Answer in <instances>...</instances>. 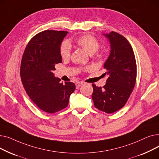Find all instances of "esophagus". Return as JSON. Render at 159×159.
Returning <instances> with one entry per match:
<instances>
[{
  "label": "esophagus",
  "mask_w": 159,
  "mask_h": 159,
  "mask_svg": "<svg viewBox=\"0 0 159 159\" xmlns=\"http://www.w3.org/2000/svg\"><path fill=\"white\" fill-rule=\"evenodd\" d=\"M82 84H83V82H76V84H75V86H76V88L78 89V88H80Z\"/></svg>",
  "instance_id": "34e87169"
}]
</instances>
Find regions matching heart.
<instances>
[{"label":"heart","mask_w":159,"mask_h":159,"mask_svg":"<svg viewBox=\"0 0 159 159\" xmlns=\"http://www.w3.org/2000/svg\"><path fill=\"white\" fill-rule=\"evenodd\" d=\"M76 43L84 48L86 51L92 55L95 53L100 47L99 40L93 35H84L75 40ZM60 54L63 59H68L71 55V45L68 42L64 41L61 43L60 46Z\"/></svg>","instance_id":"heart-1"}]
</instances>
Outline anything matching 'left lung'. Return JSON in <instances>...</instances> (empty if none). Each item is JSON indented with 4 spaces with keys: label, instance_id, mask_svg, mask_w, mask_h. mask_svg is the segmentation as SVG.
<instances>
[{
    "label": "left lung",
    "instance_id": "left-lung-1",
    "mask_svg": "<svg viewBox=\"0 0 159 159\" xmlns=\"http://www.w3.org/2000/svg\"><path fill=\"white\" fill-rule=\"evenodd\" d=\"M109 39L111 52L104 65L107 79L102 88L92 84L94 106L98 110L112 113L124 106L135 87L137 63L128 40L119 33L104 34Z\"/></svg>",
    "mask_w": 159,
    "mask_h": 159
}]
</instances>
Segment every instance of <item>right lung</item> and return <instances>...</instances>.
<instances>
[{"instance_id":"1","label":"right lung","mask_w":159,"mask_h":159,"mask_svg":"<svg viewBox=\"0 0 159 159\" xmlns=\"http://www.w3.org/2000/svg\"><path fill=\"white\" fill-rule=\"evenodd\" d=\"M66 31L45 30L33 37L24 52L20 69L23 87L31 101L49 113L59 111L68 105L75 89L71 82H60L53 73L62 62L60 46Z\"/></svg>"}]
</instances>
